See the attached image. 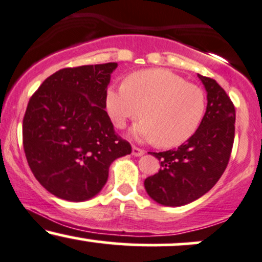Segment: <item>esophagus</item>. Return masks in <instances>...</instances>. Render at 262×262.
I'll use <instances>...</instances> for the list:
<instances>
[{
	"instance_id": "34e87169",
	"label": "esophagus",
	"mask_w": 262,
	"mask_h": 262,
	"mask_svg": "<svg viewBox=\"0 0 262 262\" xmlns=\"http://www.w3.org/2000/svg\"><path fill=\"white\" fill-rule=\"evenodd\" d=\"M143 155H144V150L143 149L138 148V147H136V146L132 147V156L141 157V156H143Z\"/></svg>"
}]
</instances>
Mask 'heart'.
Wrapping results in <instances>:
<instances>
[{
  "mask_svg": "<svg viewBox=\"0 0 262 262\" xmlns=\"http://www.w3.org/2000/svg\"><path fill=\"white\" fill-rule=\"evenodd\" d=\"M105 107L113 124L124 128L130 120L142 121L132 128L140 141L161 147H177L199 130L206 113L205 92L168 70L131 73L124 85L109 87Z\"/></svg>",
  "mask_w": 262,
  "mask_h": 262,
  "instance_id": "1",
  "label": "heart"
}]
</instances>
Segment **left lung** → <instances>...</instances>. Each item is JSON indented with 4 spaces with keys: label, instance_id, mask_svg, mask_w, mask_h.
Wrapping results in <instances>:
<instances>
[{
    "label": "left lung",
    "instance_id": "8db88e82",
    "mask_svg": "<svg viewBox=\"0 0 262 262\" xmlns=\"http://www.w3.org/2000/svg\"><path fill=\"white\" fill-rule=\"evenodd\" d=\"M207 92V107L199 130L177 149L150 153L161 169L144 180L150 199L163 206H184L216 185L228 165L235 131V109L214 79L199 75Z\"/></svg>",
    "mask_w": 262,
    "mask_h": 262
}]
</instances>
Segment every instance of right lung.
<instances>
[{
	"instance_id": "obj_1",
	"label": "right lung",
	"mask_w": 262,
	"mask_h": 262,
	"mask_svg": "<svg viewBox=\"0 0 262 262\" xmlns=\"http://www.w3.org/2000/svg\"><path fill=\"white\" fill-rule=\"evenodd\" d=\"M116 62L62 69L28 103L23 147L34 177L56 198L87 201L100 192L131 146L114 131L105 93Z\"/></svg>"
}]
</instances>
